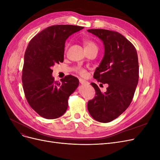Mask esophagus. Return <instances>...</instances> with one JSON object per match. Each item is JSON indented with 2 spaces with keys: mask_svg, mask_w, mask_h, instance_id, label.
I'll return each instance as SVG.
<instances>
[{
  "mask_svg": "<svg viewBox=\"0 0 160 160\" xmlns=\"http://www.w3.org/2000/svg\"><path fill=\"white\" fill-rule=\"evenodd\" d=\"M79 82L81 85H88L89 84L88 81H86L85 80H83L82 79H79Z\"/></svg>",
  "mask_w": 160,
  "mask_h": 160,
  "instance_id": "esophagus-1",
  "label": "esophagus"
}]
</instances>
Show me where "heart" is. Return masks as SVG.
Returning a JSON list of instances; mask_svg holds the SVG:
<instances>
[{
	"mask_svg": "<svg viewBox=\"0 0 160 160\" xmlns=\"http://www.w3.org/2000/svg\"><path fill=\"white\" fill-rule=\"evenodd\" d=\"M83 44L85 48V50H90V49H98V45L96 44V42L90 39V38H85L83 40ZM70 45L69 42H67L65 45V51H67V49ZM76 71H77L78 73H79L81 75H85L86 74V71L83 69L79 67H76Z\"/></svg>",
	"mask_w": 160,
	"mask_h": 160,
	"instance_id": "obj_1",
	"label": "heart"
}]
</instances>
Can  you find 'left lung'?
<instances>
[{"mask_svg": "<svg viewBox=\"0 0 160 160\" xmlns=\"http://www.w3.org/2000/svg\"><path fill=\"white\" fill-rule=\"evenodd\" d=\"M88 32L103 41L105 54L93 77L108 84L105 93L91 83L95 90L94 98L88 103L89 113L94 119L108 123L118 118L132 101L139 80L138 53L133 45L116 31L89 29Z\"/></svg>", "mask_w": 160, "mask_h": 160, "instance_id": "8db88e82", "label": "left lung"}]
</instances>
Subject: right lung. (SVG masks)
I'll return each mask as SVG.
<instances>
[{
	"instance_id": "1",
	"label": "right lung",
	"mask_w": 160,
	"mask_h": 160,
	"mask_svg": "<svg viewBox=\"0 0 160 160\" xmlns=\"http://www.w3.org/2000/svg\"><path fill=\"white\" fill-rule=\"evenodd\" d=\"M84 27L69 25H52L45 28L28 43L24 57L22 88L27 102L41 117L56 119L68 107L69 97L79 85V80L67 75L61 83L52 77V67L64 60L67 38Z\"/></svg>"
}]
</instances>
